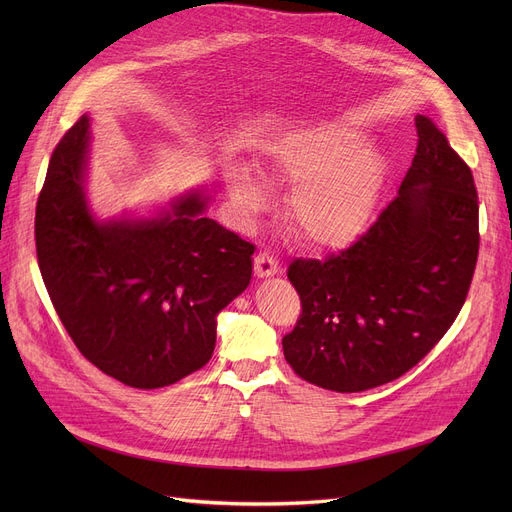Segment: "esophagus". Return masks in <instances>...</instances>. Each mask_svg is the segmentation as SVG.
<instances>
[{"label": "esophagus", "mask_w": 512, "mask_h": 512, "mask_svg": "<svg viewBox=\"0 0 512 512\" xmlns=\"http://www.w3.org/2000/svg\"><path fill=\"white\" fill-rule=\"evenodd\" d=\"M280 272V263L270 253H259L255 257V276L257 278H270Z\"/></svg>", "instance_id": "obj_1"}]
</instances>
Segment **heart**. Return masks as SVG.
Here are the masks:
<instances>
[{"label": "heart", "instance_id": "obj_1", "mask_svg": "<svg viewBox=\"0 0 512 512\" xmlns=\"http://www.w3.org/2000/svg\"><path fill=\"white\" fill-rule=\"evenodd\" d=\"M276 170L297 182L290 220L313 247L342 249L355 242L375 218L384 186L386 159L367 137L346 124H330L280 145ZM234 203L251 215L265 207L263 178L247 166L226 174Z\"/></svg>", "mask_w": 512, "mask_h": 512}]
</instances>
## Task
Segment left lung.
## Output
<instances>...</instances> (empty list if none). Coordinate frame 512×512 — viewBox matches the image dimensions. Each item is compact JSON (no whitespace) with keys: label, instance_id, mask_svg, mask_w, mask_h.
Returning <instances> with one entry per match:
<instances>
[{"label":"left lung","instance_id":"8db88e82","mask_svg":"<svg viewBox=\"0 0 512 512\" xmlns=\"http://www.w3.org/2000/svg\"><path fill=\"white\" fill-rule=\"evenodd\" d=\"M398 197L348 249L297 259L288 280L303 313L282 338L309 384L363 392L415 367L459 315L479 251L473 174L425 116Z\"/></svg>","mask_w":512,"mask_h":512}]
</instances>
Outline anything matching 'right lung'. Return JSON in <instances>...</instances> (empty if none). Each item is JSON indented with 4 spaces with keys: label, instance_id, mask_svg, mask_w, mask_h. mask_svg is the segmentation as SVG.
<instances>
[{
    "label": "right lung",
    "instance_id": "right-lung-1",
    "mask_svg": "<svg viewBox=\"0 0 512 512\" xmlns=\"http://www.w3.org/2000/svg\"><path fill=\"white\" fill-rule=\"evenodd\" d=\"M91 122L53 149L37 201L39 270L76 348L132 388H164L213 355L218 313L251 282L255 247L188 191L155 215L99 220L87 197Z\"/></svg>",
    "mask_w": 512,
    "mask_h": 512
}]
</instances>
